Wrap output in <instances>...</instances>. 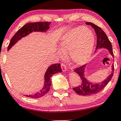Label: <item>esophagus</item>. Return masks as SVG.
<instances>
[{"instance_id": "1", "label": "esophagus", "mask_w": 121, "mask_h": 121, "mask_svg": "<svg viewBox=\"0 0 121 121\" xmlns=\"http://www.w3.org/2000/svg\"><path fill=\"white\" fill-rule=\"evenodd\" d=\"M61 69H62V71H63V72L66 71V69H67V67H66V65H65V64L62 63L61 64Z\"/></svg>"}]
</instances>
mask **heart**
Returning a JSON list of instances; mask_svg holds the SVG:
<instances>
[{
  "label": "heart",
  "instance_id": "obj_1",
  "mask_svg": "<svg viewBox=\"0 0 121 121\" xmlns=\"http://www.w3.org/2000/svg\"><path fill=\"white\" fill-rule=\"evenodd\" d=\"M94 44L93 35L84 26L74 28L62 37L59 52L61 57L68 52L70 62L76 66L84 65L88 61L92 53Z\"/></svg>",
  "mask_w": 121,
  "mask_h": 121
}]
</instances>
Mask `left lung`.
Returning a JSON list of instances; mask_svg holds the SVG:
<instances>
[{
    "label": "left lung",
    "instance_id": "8db88e82",
    "mask_svg": "<svg viewBox=\"0 0 121 121\" xmlns=\"http://www.w3.org/2000/svg\"><path fill=\"white\" fill-rule=\"evenodd\" d=\"M86 24L87 25H91L95 30V34L97 35L96 49L102 48H106L107 49L109 50L110 54L114 57L112 44H111V42L110 41L104 30L100 27L92 23L87 22V23H86ZM85 65H84L74 69V71L79 75V76L81 78V84L79 85L78 86L73 87V89L76 93L79 94V95L85 96V95H92V94H96L97 93L99 92L108 85L113 76L114 68L113 65L112 73L108 76V78L105 79L104 81H102L101 83L92 84V83L87 81L85 77Z\"/></svg>",
    "mask_w": 121,
    "mask_h": 121
}]
</instances>
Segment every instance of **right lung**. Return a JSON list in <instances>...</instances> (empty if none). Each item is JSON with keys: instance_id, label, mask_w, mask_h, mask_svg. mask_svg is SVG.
I'll return each instance as SVG.
<instances>
[{"instance_id": "1", "label": "right lung", "mask_w": 121, "mask_h": 121, "mask_svg": "<svg viewBox=\"0 0 121 121\" xmlns=\"http://www.w3.org/2000/svg\"><path fill=\"white\" fill-rule=\"evenodd\" d=\"M51 22H35L32 23H28L25 24L20 29L17 30V32L14 35L12 39H11L10 43L8 47V50H9L17 41L20 40L22 37L26 36L32 32L34 31H46L49 29V26ZM62 72L61 65L60 64H55L49 66L47 69L46 73L45 74V84L44 87L40 92L36 93L31 94V95H26V97H30L32 98H38L45 95L48 92L50 89V86L51 85V77L54 74L57 73H60Z\"/></svg>"}]
</instances>
